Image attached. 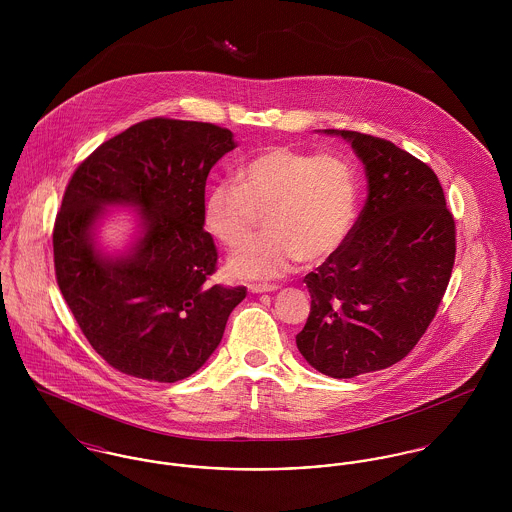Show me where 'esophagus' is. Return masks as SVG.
<instances>
[{
	"instance_id": "esophagus-1",
	"label": "esophagus",
	"mask_w": 512,
	"mask_h": 512,
	"mask_svg": "<svg viewBox=\"0 0 512 512\" xmlns=\"http://www.w3.org/2000/svg\"><path fill=\"white\" fill-rule=\"evenodd\" d=\"M248 290L252 293L276 292L278 286L276 284H252V286H248Z\"/></svg>"
}]
</instances>
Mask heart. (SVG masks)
<instances>
[{
    "instance_id": "b5f03b06",
    "label": "heart",
    "mask_w": 512,
    "mask_h": 512,
    "mask_svg": "<svg viewBox=\"0 0 512 512\" xmlns=\"http://www.w3.org/2000/svg\"><path fill=\"white\" fill-rule=\"evenodd\" d=\"M236 181L213 185L203 201L207 230L228 250L244 246L264 215L266 234L228 262L236 278H278L299 260L323 262L353 230L359 183L341 153L266 147L236 169Z\"/></svg>"
}]
</instances>
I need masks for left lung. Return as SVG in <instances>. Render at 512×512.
I'll return each instance as SVG.
<instances>
[{"label":"left lung","instance_id":"1","mask_svg":"<svg viewBox=\"0 0 512 512\" xmlns=\"http://www.w3.org/2000/svg\"><path fill=\"white\" fill-rule=\"evenodd\" d=\"M327 132L361 157L368 197L343 246L303 278L311 311L295 343L319 372L353 378L396 365L428 331L455 262V220L428 163L384 138Z\"/></svg>","mask_w":512,"mask_h":512}]
</instances>
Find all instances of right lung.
Instances as JSON below:
<instances>
[{
	"instance_id": "right-lung-1",
	"label": "right lung",
	"mask_w": 512,
	"mask_h": 512,
	"mask_svg": "<svg viewBox=\"0 0 512 512\" xmlns=\"http://www.w3.org/2000/svg\"><path fill=\"white\" fill-rule=\"evenodd\" d=\"M234 147L217 124L149 118L74 169L53 228L55 276L82 335L112 368L177 382L219 347L246 288L211 282L219 252L203 228V201L211 167ZM116 202L143 209L147 234L128 259L104 261L89 228Z\"/></svg>"
}]
</instances>
